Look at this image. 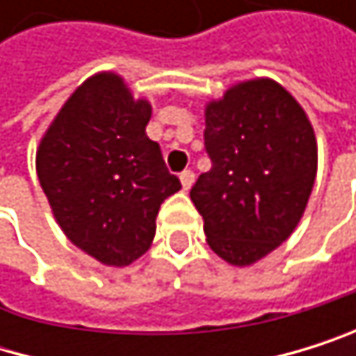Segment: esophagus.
I'll return each mask as SVG.
<instances>
[{
    "mask_svg": "<svg viewBox=\"0 0 356 356\" xmlns=\"http://www.w3.org/2000/svg\"><path fill=\"white\" fill-rule=\"evenodd\" d=\"M179 179H181L184 190H190L192 184H194V172H192V170H184V172L179 175Z\"/></svg>",
    "mask_w": 356,
    "mask_h": 356,
    "instance_id": "esophagus-1",
    "label": "esophagus"
}]
</instances>
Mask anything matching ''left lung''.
<instances>
[{"label":"left lung","instance_id":"left-lung-1","mask_svg":"<svg viewBox=\"0 0 356 356\" xmlns=\"http://www.w3.org/2000/svg\"><path fill=\"white\" fill-rule=\"evenodd\" d=\"M211 170L190 190L209 248L235 267L273 252L297 228L316 179L318 149L299 102L254 79L204 108Z\"/></svg>","mask_w":356,"mask_h":356}]
</instances>
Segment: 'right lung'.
Returning a JSON list of instances; mask_svg holds the SVG:
<instances>
[{"instance_id":"add662e5","label":"right lung","mask_w":356,"mask_h":356,"mask_svg":"<svg viewBox=\"0 0 356 356\" xmlns=\"http://www.w3.org/2000/svg\"><path fill=\"white\" fill-rule=\"evenodd\" d=\"M149 119L152 104L134 100L121 76L100 72L67 98L38 147V179L57 224L102 265L143 256L160 204L181 190L145 134Z\"/></svg>"}]
</instances>
